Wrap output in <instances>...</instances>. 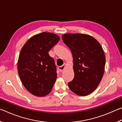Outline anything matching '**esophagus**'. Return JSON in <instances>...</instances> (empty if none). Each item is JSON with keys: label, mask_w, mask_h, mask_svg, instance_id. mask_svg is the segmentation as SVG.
<instances>
[{"label": "esophagus", "mask_w": 122, "mask_h": 122, "mask_svg": "<svg viewBox=\"0 0 122 122\" xmlns=\"http://www.w3.org/2000/svg\"><path fill=\"white\" fill-rule=\"evenodd\" d=\"M66 66H67V64H66V63H64L62 66H59V67H58V69L59 70V71H60V72L63 71H64V69H65V68H66Z\"/></svg>", "instance_id": "1"}]
</instances>
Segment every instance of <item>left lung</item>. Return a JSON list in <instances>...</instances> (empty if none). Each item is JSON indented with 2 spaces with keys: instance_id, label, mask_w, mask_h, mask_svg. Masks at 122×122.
Segmentation results:
<instances>
[{
  "instance_id": "1",
  "label": "left lung",
  "mask_w": 122,
  "mask_h": 122,
  "mask_svg": "<svg viewBox=\"0 0 122 122\" xmlns=\"http://www.w3.org/2000/svg\"><path fill=\"white\" fill-rule=\"evenodd\" d=\"M71 50L74 77L68 86L78 96H86L97 88L105 71L106 57L102 47L94 37L81 33L62 36Z\"/></svg>"
}]
</instances>
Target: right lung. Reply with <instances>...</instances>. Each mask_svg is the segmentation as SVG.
I'll return each instance as SVG.
<instances>
[{
    "label": "right lung",
    "mask_w": 122,
    "mask_h": 122,
    "mask_svg": "<svg viewBox=\"0 0 122 122\" xmlns=\"http://www.w3.org/2000/svg\"><path fill=\"white\" fill-rule=\"evenodd\" d=\"M59 40L57 34L44 32L29 39L21 49L18 74L25 88L34 96L47 95L56 81V66L48 51Z\"/></svg>",
    "instance_id": "add662e5"
}]
</instances>
